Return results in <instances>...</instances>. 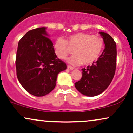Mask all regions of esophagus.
Here are the masks:
<instances>
[{
	"label": "esophagus",
	"mask_w": 133,
	"mask_h": 133,
	"mask_svg": "<svg viewBox=\"0 0 133 133\" xmlns=\"http://www.w3.org/2000/svg\"><path fill=\"white\" fill-rule=\"evenodd\" d=\"M67 68H68V69L69 70H72L74 69V68H73L72 66H70V65H68V66H67Z\"/></svg>",
	"instance_id": "34e87169"
}]
</instances>
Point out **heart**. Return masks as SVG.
<instances>
[{"mask_svg": "<svg viewBox=\"0 0 133 133\" xmlns=\"http://www.w3.org/2000/svg\"><path fill=\"white\" fill-rule=\"evenodd\" d=\"M103 47L101 37L81 32L70 35L66 40L57 38L54 44V51L59 59H64L71 52L70 49H73L74 55L68 58V62L74 65H88L99 58Z\"/></svg>", "mask_w": 133, "mask_h": 133, "instance_id": "heart-1", "label": "heart"}]
</instances>
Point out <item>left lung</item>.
Returning a JSON list of instances; mask_svg holds the SVG:
<instances>
[{
	"label": "left lung",
	"instance_id": "obj_1",
	"mask_svg": "<svg viewBox=\"0 0 133 133\" xmlns=\"http://www.w3.org/2000/svg\"><path fill=\"white\" fill-rule=\"evenodd\" d=\"M99 33L103 39L105 49L91 66L82 68V78L75 83V88L87 96L102 93L112 82L116 68V44L109 34Z\"/></svg>",
	"mask_w": 133,
	"mask_h": 133
}]
</instances>
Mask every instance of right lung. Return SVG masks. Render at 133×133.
Returning <instances> with one entry per match:
<instances>
[{"mask_svg": "<svg viewBox=\"0 0 133 133\" xmlns=\"http://www.w3.org/2000/svg\"><path fill=\"white\" fill-rule=\"evenodd\" d=\"M46 29L41 27L28 31L19 41L17 50V77L23 88L35 96L51 92L58 74L67 68L56 56Z\"/></svg>", "mask_w": 133, "mask_h": 133, "instance_id": "add662e5", "label": "right lung"}]
</instances>
